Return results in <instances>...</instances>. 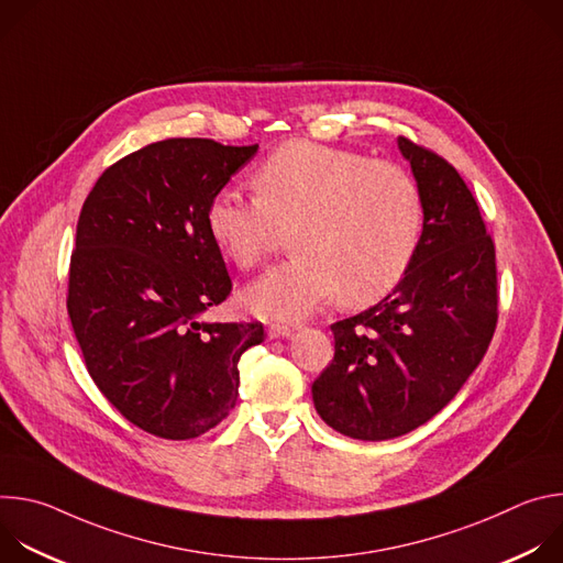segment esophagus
<instances>
[{"instance_id": "obj_1", "label": "esophagus", "mask_w": 563, "mask_h": 563, "mask_svg": "<svg viewBox=\"0 0 563 563\" xmlns=\"http://www.w3.org/2000/svg\"><path fill=\"white\" fill-rule=\"evenodd\" d=\"M291 334H294V328H289V325L272 323V325L267 328V336H269V339H289Z\"/></svg>"}]
</instances>
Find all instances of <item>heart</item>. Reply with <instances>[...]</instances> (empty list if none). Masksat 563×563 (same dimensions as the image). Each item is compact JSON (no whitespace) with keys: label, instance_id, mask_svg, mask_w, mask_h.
I'll return each mask as SVG.
<instances>
[{"label":"heart","instance_id":"b5f03b06","mask_svg":"<svg viewBox=\"0 0 563 563\" xmlns=\"http://www.w3.org/2000/svg\"><path fill=\"white\" fill-rule=\"evenodd\" d=\"M256 198L218 191L207 229L240 269L261 265L289 231L294 256L258 280L243 300L267 320H300L336 294L347 307L385 298L408 274L423 227L417 180L398 165L294 140L254 174Z\"/></svg>","mask_w":563,"mask_h":563}]
</instances>
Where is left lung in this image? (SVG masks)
<instances>
[{"instance_id": "1", "label": "left lung", "mask_w": 563, "mask_h": 563, "mask_svg": "<svg viewBox=\"0 0 563 563\" xmlns=\"http://www.w3.org/2000/svg\"><path fill=\"white\" fill-rule=\"evenodd\" d=\"M398 151L423 198L415 261L383 300L332 325L334 361L311 385L320 419L361 441L439 415L484 358L499 316L495 243L467 185L408 137Z\"/></svg>"}]
</instances>
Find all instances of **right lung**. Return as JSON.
Here are the masks:
<instances>
[{
	"label": "right lung",
	"mask_w": 563,
	"mask_h": 563,
	"mask_svg": "<svg viewBox=\"0 0 563 563\" xmlns=\"http://www.w3.org/2000/svg\"><path fill=\"white\" fill-rule=\"evenodd\" d=\"M258 144L207 137L153 142L109 167L77 220L68 316L87 369L140 430L185 441L238 400V361L263 323H207L231 291L207 229L211 198Z\"/></svg>",
	"instance_id": "add662e5"
}]
</instances>
